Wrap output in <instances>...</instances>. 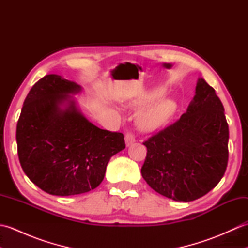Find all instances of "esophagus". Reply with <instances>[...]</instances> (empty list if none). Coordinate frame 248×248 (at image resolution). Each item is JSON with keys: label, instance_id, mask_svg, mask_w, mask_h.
<instances>
[{"label": "esophagus", "instance_id": "obj_1", "mask_svg": "<svg viewBox=\"0 0 248 248\" xmlns=\"http://www.w3.org/2000/svg\"><path fill=\"white\" fill-rule=\"evenodd\" d=\"M124 140H125V145L131 146L135 141V135L131 132H127L124 135Z\"/></svg>", "mask_w": 248, "mask_h": 248}]
</instances>
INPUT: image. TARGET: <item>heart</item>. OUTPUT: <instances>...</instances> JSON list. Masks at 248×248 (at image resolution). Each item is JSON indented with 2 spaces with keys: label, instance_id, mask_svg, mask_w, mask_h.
I'll use <instances>...</instances> for the list:
<instances>
[{
  "label": "heart",
  "instance_id": "heart-1",
  "mask_svg": "<svg viewBox=\"0 0 248 248\" xmlns=\"http://www.w3.org/2000/svg\"><path fill=\"white\" fill-rule=\"evenodd\" d=\"M164 93L165 89L163 87L152 88L149 92H147L136 102V104L146 105L150 102H154L155 100L161 98ZM176 110L177 103L175 100L171 98H162L144 109L139 115L136 123H138L139 128L141 130L155 131L161 128L162 125H164L175 115Z\"/></svg>",
  "mask_w": 248,
  "mask_h": 248
}]
</instances>
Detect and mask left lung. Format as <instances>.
<instances>
[{
  "label": "left lung",
  "instance_id": "1",
  "mask_svg": "<svg viewBox=\"0 0 248 248\" xmlns=\"http://www.w3.org/2000/svg\"><path fill=\"white\" fill-rule=\"evenodd\" d=\"M229 129L214 88L198 78L186 112L152 135L141 176L155 192L176 202H192L209 193L228 163Z\"/></svg>",
  "mask_w": 248,
  "mask_h": 248
}]
</instances>
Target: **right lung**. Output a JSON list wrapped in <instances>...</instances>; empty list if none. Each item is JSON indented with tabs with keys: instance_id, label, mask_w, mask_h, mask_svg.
I'll return each mask as SVG.
<instances>
[{
	"instance_id": "obj_1",
	"label": "right lung",
	"mask_w": 248,
	"mask_h": 248,
	"mask_svg": "<svg viewBox=\"0 0 248 248\" xmlns=\"http://www.w3.org/2000/svg\"><path fill=\"white\" fill-rule=\"evenodd\" d=\"M77 83L48 75L26 96L17 124L18 156L30 180L56 196L83 194L102 182L110 157L125 148L124 134L84 117L70 93Z\"/></svg>"
}]
</instances>
